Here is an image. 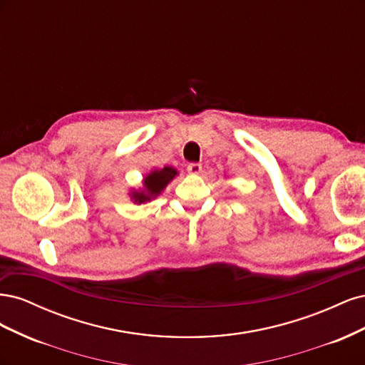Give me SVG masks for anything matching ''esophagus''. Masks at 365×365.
<instances>
[{
	"mask_svg": "<svg viewBox=\"0 0 365 365\" xmlns=\"http://www.w3.org/2000/svg\"><path fill=\"white\" fill-rule=\"evenodd\" d=\"M187 172L192 173V175H197L202 172V165L200 163H189V165H187Z\"/></svg>",
	"mask_w": 365,
	"mask_h": 365,
	"instance_id": "1",
	"label": "esophagus"
}]
</instances>
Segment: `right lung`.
I'll use <instances>...</instances> for the list:
<instances>
[{"mask_svg": "<svg viewBox=\"0 0 365 365\" xmlns=\"http://www.w3.org/2000/svg\"><path fill=\"white\" fill-rule=\"evenodd\" d=\"M176 170L173 168H164L161 170H153L152 173H149L145 178V187L146 192L143 193H134V200L135 202L141 204L145 201H149L152 196L158 195L165 185L169 184V181H172L175 178Z\"/></svg>", "mask_w": 365, "mask_h": 365, "instance_id": "add662e5", "label": "right lung"}]
</instances>
